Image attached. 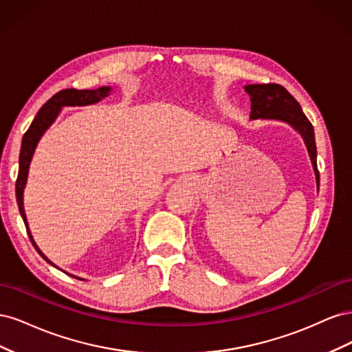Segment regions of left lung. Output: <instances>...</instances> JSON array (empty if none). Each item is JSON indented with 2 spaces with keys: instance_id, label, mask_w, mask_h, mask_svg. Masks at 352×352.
I'll return each instance as SVG.
<instances>
[{
  "instance_id": "8db88e82",
  "label": "left lung",
  "mask_w": 352,
  "mask_h": 352,
  "mask_svg": "<svg viewBox=\"0 0 352 352\" xmlns=\"http://www.w3.org/2000/svg\"><path fill=\"white\" fill-rule=\"evenodd\" d=\"M245 91H247L251 97V120H280L291 124L295 131L301 133L308 154H310L318 186L320 176H318L317 170V148L314 140V129L310 120H308L307 116L304 114L300 102H298L282 85L278 83L247 85Z\"/></svg>"
}]
</instances>
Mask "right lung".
I'll use <instances>...</instances> for the list:
<instances>
[{
    "mask_svg": "<svg viewBox=\"0 0 352 352\" xmlns=\"http://www.w3.org/2000/svg\"><path fill=\"white\" fill-rule=\"evenodd\" d=\"M111 92L110 87H101L97 89H63L57 92L52 97L42 105L41 110L36 113L34 122L29 126V129L23 135L22 140V148H20V155H19V175L16 180V198H17V206L20 216H22L25 226L28 230V235L30 238L32 245H34L35 250L41 254V257L45 261H48L51 265L52 264L42 251L38 248V245L35 243L34 238L30 235V230L26 221V214H25V208H23V190L26 186V180H28V173H29V166H30V160L32 155L35 153V148L41 140V136L44 135V132L48 129V127L52 124V122L56 120V117L61 111V107H67V105H89L101 101L102 98L109 97ZM57 267V265H54ZM76 278V276H73ZM79 279V278H78Z\"/></svg>",
    "mask_w": 352,
    "mask_h": 352,
    "instance_id": "1",
    "label": "right lung"
}]
</instances>
